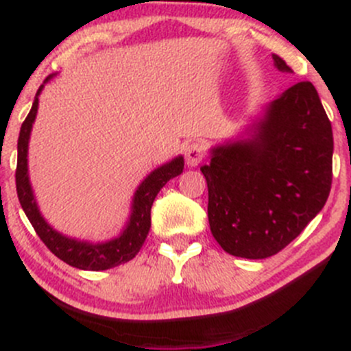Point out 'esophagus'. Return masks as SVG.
I'll list each match as a JSON object with an SVG mask.
<instances>
[{
    "label": "esophagus",
    "mask_w": 351,
    "mask_h": 351,
    "mask_svg": "<svg viewBox=\"0 0 351 351\" xmlns=\"http://www.w3.org/2000/svg\"><path fill=\"white\" fill-rule=\"evenodd\" d=\"M184 157H186V164L189 165V167H196L202 158L206 157L204 145L199 142L189 143V145L186 147V150H184Z\"/></svg>",
    "instance_id": "obj_1"
}]
</instances>
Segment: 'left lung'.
<instances>
[{
    "mask_svg": "<svg viewBox=\"0 0 351 351\" xmlns=\"http://www.w3.org/2000/svg\"><path fill=\"white\" fill-rule=\"evenodd\" d=\"M279 71L291 67L274 56ZM201 172L208 218L230 255L267 258L323 209L333 180V130L316 88L298 82L267 108L252 138L211 150Z\"/></svg>",
    "mask_w": 351,
    "mask_h": 351,
    "instance_id": "left-lung-1",
    "label": "left lung"
}]
</instances>
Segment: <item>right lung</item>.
<instances>
[{"label":"right lung","instance_id":"add662e5","mask_svg":"<svg viewBox=\"0 0 351 351\" xmlns=\"http://www.w3.org/2000/svg\"><path fill=\"white\" fill-rule=\"evenodd\" d=\"M45 79V82L49 81ZM43 86L37 91L32 110L28 117L25 118L21 125L20 136H18V160H16V194L20 199L21 208L25 215L30 219L32 226L37 231L40 240L45 243V247L52 252L53 255L59 256L62 262L69 263L71 267L81 270H106L111 267H118L121 263L130 262L142 248L147 234L150 231V209L157 197L158 191L165 186L171 179H174L179 174H182L184 158L177 157L169 164L155 169L152 174L140 184L136 189L135 197H133L132 216L123 230V233L118 238L104 243H88V241H79L74 238H67L56 231L49 223L43 219L35 202L34 193H32L30 180H28V165H27V154H28V140H30L32 125H34L35 117H37L38 108V95H40Z\"/></svg>","mask_w":351,"mask_h":351}]
</instances>
